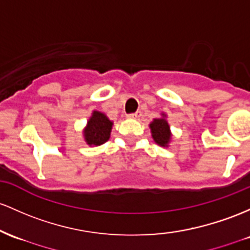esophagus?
I'll list each match as a JSON object with an SVG mask.
<instances>
[{
	"mask_svg": "<svg viewBox=\"0 0 250 250\" xmlns=\"http://www.w3.org/2000/svg\"><path fill=\"white\" fill-rule=\"evenodd\" d=\"M128 117H129V119H140V117H141V111H136L133 112V114H129Z\"/></svg>",
	"mask_w": 250,
	"mask_h": 250,
	"instance_id": "1",
	"label": "esophagus"
}]
</instances>
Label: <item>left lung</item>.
<instances>
[{"label": "left lung", "instance_id": "1", "mask_svg": "<svg viewBox=\"0 0 250 250\" xmlns=\"http://www.w3.org/2000/svg\"><path fill=\"white\" fill-rule=\"evenodd\" d=\"M150 129H152V136L154 141L160 146H167L169 139H171V133H169L168 123L165 119H155L150 123Z\"/></svg>", "mask_w": 250, "mask_h": 250}]
</instances>
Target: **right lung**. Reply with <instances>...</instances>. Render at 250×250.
<instances>
[{
  "instance_id": "1",
  "label": "right lung",
  "mask_w": 250,
  "mask_h": 250,
  "mask_svg": "<svg viewBox=\"0 0 250 250\" xmlns=\"http://www.w3.org/2000/svg\"><path fill=\"white\" fill-rule=\"evenodd\" d=\"M111 127L112 122L105 115L100 111H94L91 119L87 122V127L85 128V141L90 146L103 145L110 138Z\"/></svg>"
}]
</instances>
